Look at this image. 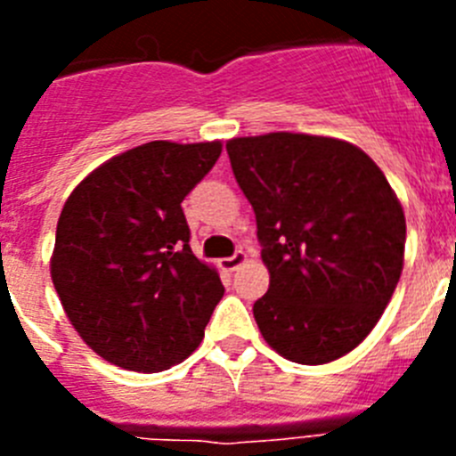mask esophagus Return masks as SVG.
<instances>
[{"instance_id":"34e87169","label":"esophagus","mask_w":456,"mask_h":456,"mask_svg":"<svg viewBox=\"0 0 456 456\" xmlns=\"http://www.w3.org/2000/svg\"><path fill=\"white\" fill-rule=\"evenodd\" d=\"M244 263H247V253L237 251L232 253L231 257H224V260H221V269H225V272H235V269Z\"/></svg>"}]
</instances>
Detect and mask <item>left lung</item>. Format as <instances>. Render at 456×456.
Masks as SVG:
<instances>
[{"label": "left lung", "instance_id": "left-lung-1", "mask_svg": "<svg viewBox=\"0 0 456 456\" xmlns=\"http://www.w3.org/2000/svg\"><path fill=\"white\" fill-rule=\"evenodd\" d=\"M253 205L269 289L253 317L292 363H331L358 347L404 267L406 221L381 168L331 136L272 132L225 143Z\"/></svg>", "mask_w": 456, "mask_h": 456}]
</instances>
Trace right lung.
I'll use <instances>...</instances> for the list:
<instances>
[{"label":"right lung","mask_w":456,"mask_h":456,"mask_svg":"<svg viewBox=\"0 0 456 456\" xmlns=\"http://www.w3.org/2000/svg\"><path fill=\"white\" fill-rule=\"evenodd\" d=\"M219 155L221 141H151L111 157L68 196L52 283L75 331L109 363L162 372L203 340L224 285L191 253L183 200Z\"/></svg>","instance_id":"obj_1"}]
</instances>
